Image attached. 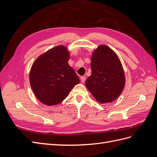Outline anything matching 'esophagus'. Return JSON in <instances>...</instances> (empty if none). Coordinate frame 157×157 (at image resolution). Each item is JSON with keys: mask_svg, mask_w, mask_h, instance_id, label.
<instances>
[{"mask_svg": "<svg viewBox=\"0 0 157 157\" xmlns=\"http://www.w3.org/2000/svg\"><path fill=\"white\" fill-rule=\"evenodd\" d=\"M86 78L85 77H80V80H81V82L82 83L85 82V81H86Z\"/></svg>", "mask_w": 157, "mask_h": 157, "instance_id": "obj_1", "label": "esophagus"}]
</instances>
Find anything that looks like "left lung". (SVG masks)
Listing matches in <instances>:
<instances>
[{"label":"left lung","mask_w":157,"mask_h":157,"mask_svg":"<svg viewBox=\"0 0 157 157\" xmlns=\"http://www.w3.org/2000/svg\"><path fill=\"white\" fill-rule=\"evenodd\" d=\"M92 74L86 86L96 100L111 102L120 96L125 85L124 70L115 52L105 45H100L92 53Z\"/></svg>","instance_id":"1"}]
</instances>
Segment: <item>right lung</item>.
<instances>
[{
  "label": "right lung",
  "mask_w": 157,
  "mask_h": 157,
  "mask_svg": "<svg viewBox=\"0 0 157 157\" xmlns=\"http://www.w3.org/2000/svg\"><path fill=\"white\" fill-rule=\"evenodd\" d=\"M69 53L58 46L40 55L33 64L29 74L31 88L40 101L55 105L67 96L80 80L69 66Z\"/></svg>",
  "instance_id": "right-lung-1"
}]
</instances>
